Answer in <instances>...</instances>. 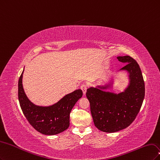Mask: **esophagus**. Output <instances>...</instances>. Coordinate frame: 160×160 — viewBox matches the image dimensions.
I'll list each match as a JSON object with an SVG mask.
<instances>
[{
  "instance_id": "obj_1",
  "label": "esophagus",
  "mask_w": 160,
  "mask_h": 160,
  "mask_svg": "<svg viewBox=\"0 0 160 160\" xmlns=\"http://www.w3.org/2000/svg\"><path fill=\"white\" fill-rule=\"evenodd\" d=\"M80 89L82 90V92H83V94L85 95L86 94V92L87 90V86L85 84H82L80 86Z\"/></svg>"
}]
</instances>
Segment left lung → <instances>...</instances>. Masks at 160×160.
<instances>
[{
	"label": "left lung",
	"instance_id": "8db88e82",
	"mask_svg": "<svg viewBox=\"0 0 160 160\" xmlns=\"http://www.w3.org/2000/svg\"><path fill=\"white\" fill-rule=\"evenodd\" d=\"M126 65L118 71L128 75V83L122 91L111 92L116 75L106 84H96L87 90L91 114L95 126L102 132L114 133L130 126L140 112L145 96V84L137 62L129 56H118Z\"/></svg>",
	"mask_w": 160,
	"mask_h": 160
}]
</instances>
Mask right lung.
<instances>
[{"label": "right lung", "mask_w": 160, "mask_h": 160, "mask_svg": "<svg viewBox=\"0 0 160 160\" xmlns=\"http://www.w3.org/2000/svg\"><path fill=\"white\" fill-rule=\"evenodd\" d=\"M24 68L18 80V100L24 116L36 130L47 136L56 135L70 126V114L76 103L82 96V91L76 90L65 95L55 104L42 106L30 101L22 85Z\"/></svg>", "instance_id": "1"}]
</instances>
